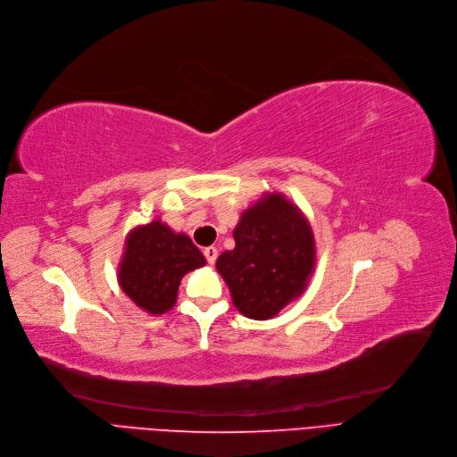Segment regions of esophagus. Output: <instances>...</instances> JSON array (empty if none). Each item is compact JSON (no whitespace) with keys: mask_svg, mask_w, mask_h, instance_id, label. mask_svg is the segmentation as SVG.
Segmentation results:
<instances>
[{"mask_svg":"<svg viewBox=\"0 0 457 457\" xmlns=\"http://www.w3.org/2000/svg\"><path fill=\"white\" fill-rule=\"evenodd\" d=\"M204 256H206V260H208V264H213L215 260H217V247H213V245L206 247V249H204Z\"/></svg>","mask_w":457,"mask_h":457,"instance_id":"34e87169","label":"esophagus"}]
</instances>
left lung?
Wrapping results in <instances>:
<instances>
[{
	"mask_svg": "<svg viewBox=\"0 0 457 457\" xmlns=\"http://www.w3.org/2000/svg\"><path fill=\"white\" fill-rule=\"evenodd\" d=\"M232 234L236 247L221 253L215 268L237 311L270 320L309 287L316 268L312 227L287 195L273 191L240 215Z\"/></svg>",
	"mask_w": 457,
	"mask_h": 457,
	"instance_id": "8db88e82",
	"label": "left lung"
}]
</instances>
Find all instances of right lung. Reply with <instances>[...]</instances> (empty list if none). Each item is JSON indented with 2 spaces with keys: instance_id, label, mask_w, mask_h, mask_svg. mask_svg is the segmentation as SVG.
<instances>
[{
  "instance_id": "1",
  "label": "right lung",
  "mask_w": 457,
  "mask_h": 457,
  "mask_svg": "<svg viewBox=\"0 0 457 457\" xmlns=\"http://www.w3.org/2000/svg\"><path fill=\"white\" fill-rule=\"evenodd\" d=\"M204 264V254L187 234L154 220L128 232L117 280L141 311L160 316L175 307L182 277Z\"/></svg>"
}]
</instances>
